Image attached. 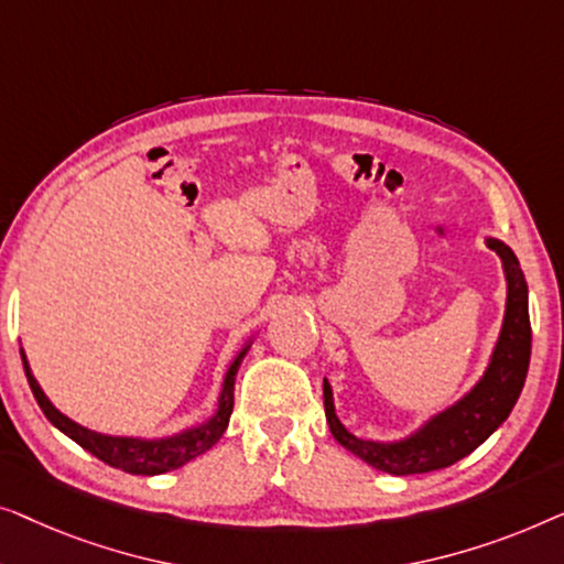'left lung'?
<instances>
[{"mask_svg":"<svg viewBox=\"0 0 564 564\" xmlns=\"http://www.w3.org/2000/svg\"><path fill=\"white\" fill-rule=\"evenodd\" d=\"M486 245L503 263L506 314L486 372L463 399L434 414L409 437L399 442H372L355 437L345 430V424L335 414L332 386L324 378V414H327L332 437L376 470L419 475L455 465L457 459L478 449L517 406L531 358L529 289L509 245L494 240V237H488Z\"/></svg>","mask_w":564,"mask_h":564,"instance_id":"8db88e82","label":"left lung"}]
</instances>
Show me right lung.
Here are the masks:
<instances>
[{
	"label": "right lung",
	"mask_w": 564,
	"mask_h": 564,
	"mask_svg": "<svg viewBox=\"0 0 564 564\" xmlns=\"http://www.w3.org/2000/svg\"><path fill=\"white\" fill-rule=\"evenodd\" d=\"M248 350H250V343L235 355L232 362H229L225 380H221L217 411H214L204 424L192 426V430H184L181 434H173V437H161V440L112 437V434H99V432L86 430L82 424H76L74 419L61 414V411L53 406L51 399L43 393L41 383L35 380L33 370H30L25 352L20 350V355H22L28 383L33 388L37 406L43 409L47 422H51L55 430H61L66 437H70L76 444H82L86 452H91L94 457H99L101 463L117 467V470H124L130 475H161V473L176 470V467L186 465L188 459L204 455V452L212 449L214 444L219 442L221 434H225L229 416H232V406H235V376Z\"/></svg>",
	"instance_id": "1"
}]
</instances>
